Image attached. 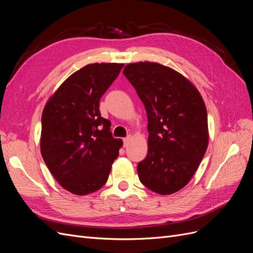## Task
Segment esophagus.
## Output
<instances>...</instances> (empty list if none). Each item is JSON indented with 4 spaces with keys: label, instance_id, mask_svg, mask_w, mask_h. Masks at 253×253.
I'll return each mask as SVG.
<instances>
[{
    "label": "esophagus",
    "instance_id": "34e87169",
    "mask_svg": "<svg viewBox=\"0 0 253 253\" xmlns=\"http://www.w3.org/2000/svg\"><path fill=\"white\" fill-rule=\"evenodd\" d=\"M131 138H132V136H127L126 138L124 139V145H125V147H127L128 142H129V140H131Z\"/></svg>",
    "mask_w": 253,
    "mask_h": 253
}]
</instances>
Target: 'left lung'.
<instances>
[{"instance_id": "1", "label": "left lung", "mask_w": 253, "mask_h": 253, "mask_svg": "<svg viewBox=\"0 0 253 253\" xmlns=\"http://www.w3.org/2000/svg\"><path fill=\"white\" fill-rule=\"evenodd\" d=\"M124 75L148 115V155L137 167L140 181L170 195L193 177L208 148V116L200 91L185 76L156 62L128 63Z\"/></svg>"}]
</instances>
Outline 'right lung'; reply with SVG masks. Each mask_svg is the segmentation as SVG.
Instances as JSON below:
<instances>
[{"instance_id": "1", "label": "right lung", "mask_w": 253, "mask_h": 253, "mask_svg": "<svg viewBox=\"0 0 253 253\" xmlns=\"http://www.w3.org/2000/svg\"><path fill=\"white\" fill-rule=\"evenodd\" d=\"M124 65H85L61 84L43 109L42 157L60 186L75 195L100 189L119 155L124 142L113 138L99 101Z\"/></svg>"}]
</instances>
